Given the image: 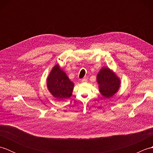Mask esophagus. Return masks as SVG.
I'll return each mask as SVG.
<instances>
[{
  "mask_svg": "<svg viewBox=\"0 0 153 153\" xmlns=\"http://www.w3.org/2000/svg\"><path fill=\"white\" fill-rule=\"evenodd\" d=\"M82 82H87V77H84V78H83L82 79Z\"/></svg>",
  "mask_w": 153,
  "mask_h": 153,
  "instance_id": "obj_1",
  "label": "esophagus"
}]
</instances>
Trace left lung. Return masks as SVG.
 <instances>
[{
    "mask_svg": "<svg viewBox=\"0 0 153 153\" xmlns=\"http://www.w3.org/2000/svg\"><path fill=\"white\" fill-rule=\"evenodd\" d=\"M97 80L100 93L106 98L114 95L120 88V79L109 68H104L100 70L97 74Z\"/></svg>",
    "mask_w": 153,
    "mask_h": 153,
    "instance_id": "obj_1",
    "label": "left lung"
}]
</instances>
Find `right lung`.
Here are the masks:
<instances>
[{
    "instance_id": "add662e5",
    "label": "right lung",
    "mask_w": 153,
    "mask_h": 153,
    "mask_svg": "<svg viewBox=\"0 0 153 153\" xmlns=\"http://www.w3.org/2000/svg\"><path fill=\"white\" fill-rule=\"evenodd\" d=\"M74 86V83L56 64L47 78L48 89L52 95L59 99H68L71 96Z\"/></svg>"
}]
</instances>
